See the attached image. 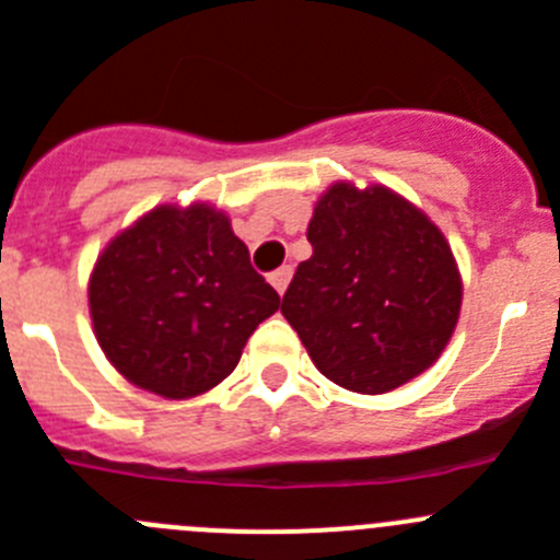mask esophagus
I'll return each instance as SVG.
<instances>
[{
	"instance_id": "34e87169",
	"label": "esophagus",
	"mask_w": 560,
	"mask_h": 560,
	"mask_svg": "<svg viewBox=\"0 0 560 560\" xmlns=\"http://www.w3.org/2000/svg\"><path fill=\"white\" fill-rule=\"evenodd\" d=\"M290 279H292V268H290V265H284V268H279V270H273V273H270V284L276 287V292H279V295H284V290H287V284H290Z\"/></svg>"
}]
</instances>
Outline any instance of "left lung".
<instances>
[{
  "label": "left lung",
  "instance_id": "obj_1",
  "mask_svg": "<svg viewBox=\"0 0 560 560\" xmlns=\"http://www.w3.org/2000/svg\"><path fill=\"white\" fill-rule=\"evenodd\" d=\"M281 315L334 384L384 395L425 373L451 342L462 276L445 234L384 185L337 182L315 203Z\"/></svg>",
  "mask_w": 560,
  "mask_h": 560
}]
</instances>
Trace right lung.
Wrapping results in <instances>:
<instances>
[{
    "mask_svg": "<svg viewBox=\"0 0 560 560\" xmlns=\"http://www.w3.org/2000/svg\"><path fill=\"white\" fill-rule=\"evenodd\" d=\"M279 301L209 203L145 212L109 240L88 281L104 357L129 384L168 400L221 384Z\"/></svg>",
    "mask_w": 560,
    "mask_h": 560,
    "instance_id": "add662e5",
    "label": "right lung"
}]
</instances>
